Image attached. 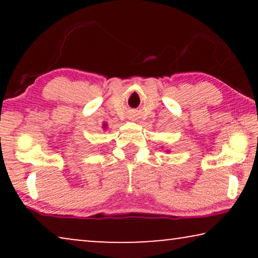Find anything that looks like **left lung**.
<instances>
[{
  "instance_id": "obj_1",
  "label": "left lung",
  "mask_w": 258,
  "mask_h": 258,
  "mask_svg": "<svg viewBox=\"0 0 258 258\" xmlns=\"http://www.w3.org/2000/svg\"><path fill=\"white\" fill-rule=\"evenodd\" d=\"M167 153H169V150H167Z\"/></svg>"
}]
</instances>
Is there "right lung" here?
<instances>
[{
    "instance_id": "right-lung-1",
    "label": "right lung",
    "mask_w": 258,
    "mask_h": 258,
    "mask_svg": "<svg viewBox=\"0 0 258 258\" xmlns=\"http://www.w3.org/2000/svg\"><path fill=\"white\" fill-rule=\"evenodd\" d=\"M102 128H103L104 130H107V129H108V124H107V123H103V125H102Z\"/></svg>"
}]
</instances>
